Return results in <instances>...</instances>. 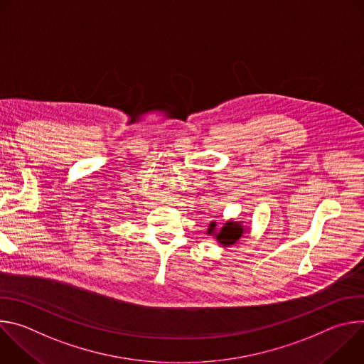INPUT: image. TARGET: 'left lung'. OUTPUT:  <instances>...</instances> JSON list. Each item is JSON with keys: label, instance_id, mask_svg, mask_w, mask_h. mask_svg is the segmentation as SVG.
I'll list each match as a JSON object with an SVG mask.
<instances>
[{"label": "left lung", "instance_id": "1", "mask_svg": "<svg viewBox=\"0 0 364 364\" xmlns=\"http://www.w3.org/2000/svg\"><path fill=\"white\" fill-rule=\"evenodd\" d=\"M216 226H218L216 222H212L209 225V230H207V233L213 235L216 237V240L225 247H228L230 245H235L242 237V235L245 233V229L240 225V222L229 220L228 223H225V226L219 232H216Z\"/></svg>", "mask_w": 364, "mask_h": 364}]
</instances>
